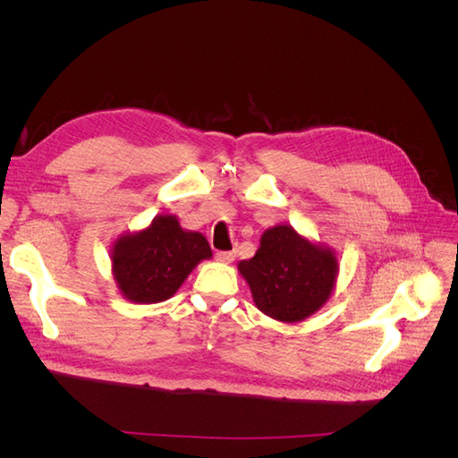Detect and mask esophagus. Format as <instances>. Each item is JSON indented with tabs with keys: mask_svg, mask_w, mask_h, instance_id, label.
Instances as JSON below:
<instances>
[{
	"mask_svg": "<svg viewBox=\"0 0 458 458\" xmlns=\"http://www.w3.org/2000/svg\"><path fill=\"white\" fill-rule=\"evenodd\" d=\"M234 256H237L234 252H217V259L224 263H231L234 259Z\"/></svg>",
	"mask_w": 458,
	"mask_h": 458,
	"instance_id": "esophagus-1",
	"label": "esophagus"
}]
</instances>
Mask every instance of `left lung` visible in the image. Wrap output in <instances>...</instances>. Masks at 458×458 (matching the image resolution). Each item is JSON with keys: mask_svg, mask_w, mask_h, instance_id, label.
I'll return each instance as SVG.
<instances>
[{"mask_svg": "<svg viewBox=\"0 0 458 458\" xmlns=\"http://www.w3.org/2000/svg\"><path fill=\"white\" fill-rule=\"evenodd\" d=\"M237 267L263 315L281 323H300L330 300L340 263L330 246L279 224L263 231L254 258L239 261Z\"/></svg>", "mask_w": 458, "mask_h": 458, "instance_id": "left-lung-1", "label": "left lung"}]
</instances>
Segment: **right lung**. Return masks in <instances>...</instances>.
<instances>
[{"instance_id":"add662e5","label":"right lung","mask_w":458,"mask_h":458,"mask_svg":"<svg viewBox=\"0 0 458 458\" xmlns=\"http://www.w3.org/2000/svg\"><path fill=\"white\" fill-rule=\"evenodd\" d=\"M212 248L199 231L183 229L174 214H158L140 231L123 233L110 246V266L120 294L133 303L172 298Z\"/></svg>"}]
</instances>
